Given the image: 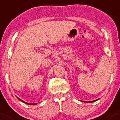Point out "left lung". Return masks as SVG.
Here are the masks:
<instances>
[{
    "instance_id": "obj_1",
    "label": "left lung",
    "mask_w": 120,
    "mask_h": 120,
    "mask_svg": "<svg viewBox=\"0 0 120 120\" xmlns=\"http://www.w3.org/2000/svg\"><path fill=\"white\" fill-rule=\"evenodd\" d=\"M98 100V99H97ZM97 100H95V101H90V103H91V102H95V101H97Z\"/></svg>"
}]
</instances>
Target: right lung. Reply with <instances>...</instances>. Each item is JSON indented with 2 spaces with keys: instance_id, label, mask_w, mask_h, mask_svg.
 Returning <instances> with one entry per match:
<instances>
[{
  "instance_id": "add662e5",
  "label": "right lung",
  "mask_w": 120,
  "mask_h": 120,
  "mask_svg": "<svg viewBox=\"0 0 120 120\" xmlns=\"http://www.w3.org/2000/svg\"><path fill=\"white\" fill-rule=\"evenodd\" d=\"M18 99H19V100H20L21 101H22V102H23V103H25L26 104H28V105H36V104H37V103H26V102H23V101H22L21 99H19V98H18Z\"/></svg>"
}]
</instances>
